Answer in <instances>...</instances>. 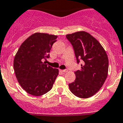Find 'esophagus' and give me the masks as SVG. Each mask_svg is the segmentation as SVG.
Here are the masks:
<instances>
[{"label":"esophagus","mask_w":123,"mask_h":123,"mask_svg":"<svg viewBox=\"0 0 123 123\" xmlns=\"http://www.w3.org/2000/svg\"><path fill=\"white\" fill-rule=\"evenodd\" d=\"M60 71L62 72V73H66V72H68V70L67 69H64V70H60Z\"/></svg>","instance_id":"34e87169"}]
</instances>
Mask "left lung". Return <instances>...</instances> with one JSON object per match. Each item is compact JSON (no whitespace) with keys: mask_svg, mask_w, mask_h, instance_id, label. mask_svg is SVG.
<instances>
[{"mask_svg":"<svg viewBox=\"0 0 123 123\" xmlns=\"http://www.w3.org/2000/svg\"><path fill=\"white\" fill-rule=\"evenodd\" d=\"M66 38L73 45L77 63L82 62L81 69L74 72V81L69 84V89L78 97H90L100 89L107 77V55L88 33L78 31L67 35Z\"/></svg>","mask_w":123,"mask_h":123,"instance_id":"1","label":"left lung"}]
</instances>
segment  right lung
I'll list each match as a JSON object with an SVG mask.
<instances>
[{
	"label": "right lung",
	"mask_w": 123,
	"mask_h": 123,
	"mask_svg": "<svg viewBox=\"0 0 123 123\" xmlns=\"http://www.w3.org/2000/svg\"><path fill=\"white\" fill-rule=\"evenodd\" d=\"M57 36L36 33L24 42L14 59V69L19 83L25 90L34 96H40L52 89L57 69L46 64L52 45Z\"/></svg>",
	"instance_id": "right-lung-1"
}]
</instances>
